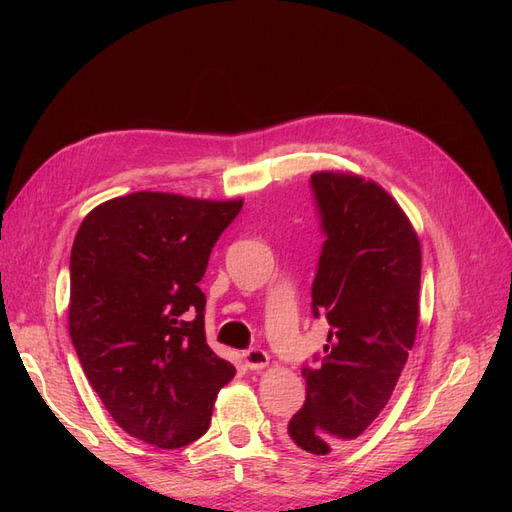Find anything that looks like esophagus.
<instances>
[{
	"instance_id": "1",
	"label": "esophagus",
	"mask_w": 512,
	"mask_h": 512,
	"mask_svg": "<svg viewBox=\"0 0 512 512\" xmlns=\"http://www.w3.org/2000/svg\"><path fill=\"white\" fill-rule=\"evenodd\" d=\"M243 361H245V367L262 369V367H267V363H269V354L265 350H260V348H250V350L243 352Z\"/></svg>"
}]
</instances>
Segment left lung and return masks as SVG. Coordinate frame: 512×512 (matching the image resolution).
<instances>
[{
    "mask_svg": "<svg viewBox=\"0 0 512 512\" xmlns=\"http://www.w3.org/2000/svg\"><path fill=\"white\" fill-rule=\"evenodd\" d=\"M324 243L312 312L329 322L288 438L312 455L359 438L389 404L418 327L421 243L397 200L352 173L312 175Z\"/></svg>",
    "mask_w": 512,
    "mask_h": 512,
    "instance_id": "left-lung-1",
    "label": "left lung"
}]
</instances>
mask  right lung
<instances>
[{
  "label": "right lung",
  "instance_id": "right-lung-1",
  "mask_svg": "<svg viewBox=\"0 0 512 512\" xmlns=\"http://www.w3.org/2000/svg\"><path fill=\"white\" fill-rule=\"evenodd\" d=\"M243 200L134 192L87 213L70 254V337L113 421L158 448L209 429L235 367L205 337L198 282Z\"/></svg>",
  "mask_w": 512,
  "mask_h": 512
}]
</instances>
